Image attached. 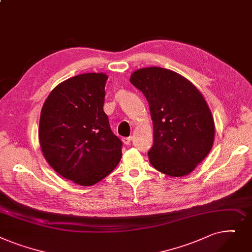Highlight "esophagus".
Instances as JSON below:
<instances>
[{"mask_svg":"<svg viewBox=\"0 0 252 252\" xmlns=\"http://www.w3.org/2000/svg\"><path fill=\"white\" fill-rule=\"evenodd\" d=\"M122 141L125 145H129L130 142H131V137H123L122 138Z\"/></svg>","mask_w":252,"mask_h":252,"instance_id":"34e87169","label":"esophagus"}]
</instances>
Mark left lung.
<instances>
[{
	"label": "left lung",
	"instance_id": "left-lung-1",
	"mask_svg": "<svg viewBox=\"0 0 252 252\" xmlns=\"http://www.w3.org/2000/svg\"><path fill=\"white\" fill-rule=\"evenodd\" d=\"M130 82L149 101L154 126L152 166L171 177L188 175L214 144L215 122L208 102L188 79L165 68L138 69Z\"/></svg>",
	"mask_w": 252,
	"mask_h": 252
}]
</instances>
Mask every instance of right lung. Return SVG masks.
Listing matches in <instances>:
<instances>
[{"label":"right lung","mask_w":252,"mask_h":252,"mask_svg":"<svg viewBox=\"0 0 252 252\" xmlns=\"http://www.w3.org/2000/svg\"><path fill=\"white\" fill-rule=\"evenodd\" d=\"M105 73H85L59 83L44 101L38 138L49 165L65 179L93 186L122 158V141L103 112Z\"/></svg>","instance_id":"obj_1"}]
</instances>
